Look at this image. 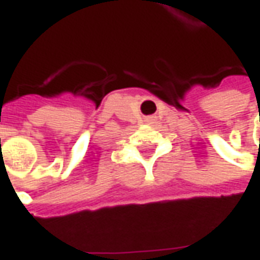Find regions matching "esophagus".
<instances>
[{"mask_svg":"<svg viewBox=\"0 0 260 260\" xmlns=\"http://www.w3.org/2000/svg\"><path fill=\"white\" fill-rule=\"evenodd\" d=\"M145 121H146L147 124H152L153 121H154V117H146V118H145Z\"/></svg>","mask_w":260,"mask_h":260,"instance_id":"esophagus-1","label":"esophagus"}]
</instances>
